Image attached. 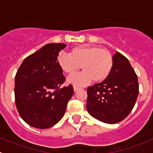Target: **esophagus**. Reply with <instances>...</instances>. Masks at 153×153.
<instances>
[{
	"label": "esophagus",
	"instance_id": "1",
	"mask_svg": "<svg viewBox=\"0 0 153 153\" xmlns=\"http://www.w3.org/2000/svg\"><path fill=\"white\" fill-rule=\"evenodd\" d=\"M81 89H82V88H80V87H78V86H74V91H75V92H77V91H78V90H81Z\"/></svg>",
	"mask_w": 153,
	"mask_h": 153
}]
</instances>
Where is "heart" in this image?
<instances>
[{
    "label": "heart",
    "instance_id": "obj_1",
    "mask_svg": "<svg viewBox=\"0 0 153 153\" xmlns=\"http://www.w3.org/2000/svg\"><path fill=\"white\" fill-rule=\"evenodd\" d=\"M58 65L69 76L74 75L81 68L83 72L68 79L75 85H85L92 81H104L112 71L113 55L107 49L98 47L78 46L69 51V54L61 52L58 55Z\"/></svg>",
    "mask_w": 153,
    "mask_h": 153
}]
</instances>
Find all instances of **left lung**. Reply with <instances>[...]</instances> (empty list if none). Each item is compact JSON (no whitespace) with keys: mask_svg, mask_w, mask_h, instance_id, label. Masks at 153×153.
<instances>
[{"mask_svg":"<svg viewBox=\"0 0 153 153\" xmlns=\"http://www.w3.org/2000/svg\"><path fill=\"white\" fill-rule=\"evenodd\" d=\"M109 76L87 88L86 109L96 119L116 124L133 109L139 92L138 76L127 58L117 52Z\"/></svg>","mask_w":153,"mask_h":153,"instance_id":"1","label":"left lung"}]
</instances>
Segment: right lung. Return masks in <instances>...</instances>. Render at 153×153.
Returning a JSON list of instances; mask_svg holds the SVG:
<instances>
[{
  "mask_svg": "<svg viewBox=\"0 0 153 153\" xmlns=\"http://www.w3.org/2000/svg\"><path fill=\"white\" fill-rule=\"evenodd\" d=\"M64 44H49L24 59L15 75V99L20 116L29 126L47 129L65 114L73 86L66 78L57 57Z\"/></svg>",
  "mask_w": 153,
  "mask_h": 153,
  "instance_id": "obj_1",
  "label": "right lung"
}]
</instances>
